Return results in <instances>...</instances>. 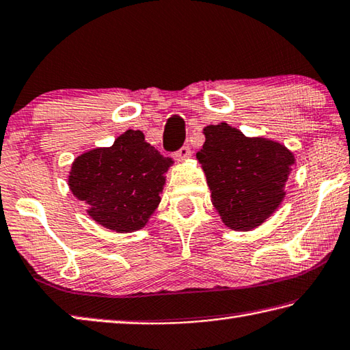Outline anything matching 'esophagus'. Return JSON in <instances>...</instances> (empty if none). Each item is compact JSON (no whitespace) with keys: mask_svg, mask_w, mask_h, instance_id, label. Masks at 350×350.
<instances>
[{"mask_svg":"<svg viewBox=\"0 0 350 350\" xmlns=\"http://www.w3.org/2000/svg\"><path fill=\"white\" fill-rule=\"evenodd\" d=\"M189 156H191V150H189V147H182L177 153H174V159L177 162H185Z\"/></svg>","mask_w":350,"mask_h":350,"instance_id":"obj_1","label":"esophagus"}]
</instances>
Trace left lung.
<instances>
[{
	"mask_svg": "<svg viewBox=\"0 0 350 350\" xmlns=\"http://www.w3.org/2000/svg\"><path fill=\"white\" fill-rule=\"evenodd\" d=\"M203 135L196 157L221 221L234 231L260 226L284 199L294 153L271 139L247 137L226 122L205 126Z\"/></svg>",
	"mask_w": 350,
	"mask_h": 350,
	"instance_id": "obj_1",
	"label": "left lung"
}]
</instances>
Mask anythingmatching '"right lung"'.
I'll return each mask as SVG.
<instances>
[{
  "instance_id": "add662e5",
  "label": "right lung",
  "mask_w": 350,
  "mask_h": 350,
  "mask_svg": "<svg viewBox=\"0 0 350 350\" xmlns=\"http://www.w3.org/2000/svg\"><path fill=\"white\" fill-rule=\"evenodd\" d=\"M173 159L145 142L139 130H126L111 147L85 151L72 163L68 188L88 205L98 225L135 232L148 224L161 203L165 174Z\"/></svg>"
}]
</instances>
